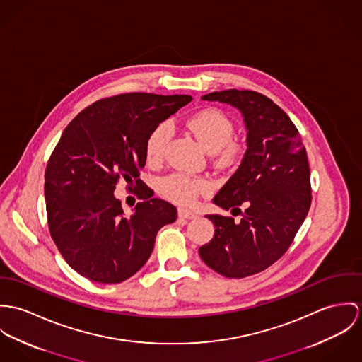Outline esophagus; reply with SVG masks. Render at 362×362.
Returning <instances> with one entry per match:
<instances>
[{
  "instance_id": "obj_1",
  "label": "esophagus",
  "mask_w": 362,
  "mask_h": 362,
  "mask_svg": "<svg viewBox=\"0 0 362 362\" xmlns=\"http://www.w3.org/2000/svg\"><path fill=\"white\" fill-rule=\"evenodd\" d=\"M177 215H179V218H185V219H194L197 216L193 211L186 209V208H179Z\"/></svg>"
}]
</instances>
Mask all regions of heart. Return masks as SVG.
Here are the masks:
<instances>
[{
	"label": "heart",
	"mask_w": 362,
	"mask_h": 362,
	"mask_svg": "<svg viewBox=\"0 0 362 362\" xmlns=\"http://www.w3.org/2000/svg\"><path fill=\"white\" fill-rule=\"evenodd\" d=\"M187 127L200 140L204 148L214 156L219 168L228 169L240 163L245 156L244 144L233 140L235 124L221 110L206 108L187 121ZM172 127L168 122L160 123L148 136L146 143V158L150 163H158L165 156ZM211 190L209 180L193 177L185 173H172L162 179V194L182 205H189L201 194Z\"/></svg>",
	"instance_id": "heart-1"
}]
</instances>
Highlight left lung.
Returning <instances> with one entry per match:
<instances>
[{
	"label": "left lung",
	"instance_id": "obj_1",
	"mask_svg": "<svg viewBox=\"0 0 362 362\" xmlns=\"http://www.w3.org/2000/svg\"><path fill=\"white\" fill-rule=\"evenodd\" d=\"M202 100L238 108L247 127L240 166L212 200L235 216L241 214V219L206 215L215 233L199 250L211 269L240 279L276 262L303 225L311 205L307 151L294 123L261 93L230 88L205 94Z\"/></svg>",
	"mask_w": 362,
	"mask_h": 362
}]
</instances>
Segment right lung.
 I'll return each instance as SVG.
<instances>
[{
	"label": "right lung",
	"mask_w": 362,
	"mask_h": 362,
	"mask_svg": "<svg viewBox=\"0 0 362 362\" xmlns=\"http://www.w3.org/2000/svg\"><path fill=\"white\" fill-rule=\"evenodd\" d=\"M192 95L126 93L95 101L64 130L45 169L51 238L68 265L104 284L133 276L150 258L162 226L177 218L139 179L150 133ZM124 178L142 200L126 217L113 196Z\"/></svg>",
	"instance_id": "obj_1"
}]
</instances>
